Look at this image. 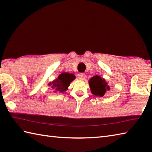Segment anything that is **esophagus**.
Returning a JSON list of instances; mask_svg holds the SVG:
<instances>
[{"label": "esophagus", "instance_id": "34e87169", "mask_svg": "<svg viewBox=\"0 0 152 152\" xmlns=\"http://www.w3.org/2000/svg\"><path fill=\"white\" fill-rule=\"evenodd\" d=\"M78 77L80 80H83L86 79V74L84 73H80L78 74Z\"/></svg>", "mask_w": 152, "mask_h": 152}]
</instances>
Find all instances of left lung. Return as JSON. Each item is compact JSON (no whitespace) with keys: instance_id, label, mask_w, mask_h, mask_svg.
Wrapping results in <instances>:
<instances>
[{"instance_id":"8db88e82","label":"left lung","mask_w":152,"mask_h":152,"mask_svg":"<svg viewBox=\"0 0 152 152\" xmlns=\"http://www.w3.org/2000/svg\"><path fill=\"white\" fill-rule=\"evenodd\" d=\"M89 85L93 95L102 97L110 90V86L104 78L96 75L89 80Z\"/></svg>"}]
</instances>
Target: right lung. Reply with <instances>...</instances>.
I'll return each instance as SVG.
<instances>
[{"instance_id": "obj_1", "label": "right lung", "mask_w": 152, "mask_h": 152, "mask_svg": "<svg viewBox=\"0 0 152 152\" xmlns=\"http://www.w3.org/2000/svg\"><path fill=\"white\" fill-rule=\"evenodd\" d=\"M76 76L73 74L63 72L60 74L58 78L48 83L54 93H64L68 90L70 83L75 79Z\"/></svg>"}]
</instances>
